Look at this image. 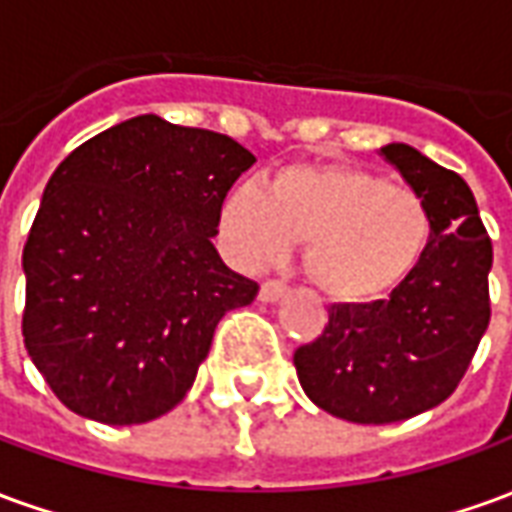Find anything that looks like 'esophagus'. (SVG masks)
Returning <instances> with one entry per match:
<instances>
[{
    "label": "esophagus",
    "instance_id": "esophagus-1",
    "mask_svg": "<svg viewBox=\"0 0 512 512\" xmlns=\"http://www.w3.org/2000/svg\"><path fill=\"white\" fill-rule=\"evenodd\" d=\"M288 293V285L285 282H279V279H266L263 285H260V301H279L282 296Z\"/></svg>",
    "mask_w": 512,
    "mask_h": 512
}]
</instances>
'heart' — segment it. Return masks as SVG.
Returning <instances> with one entry per match:
<instances>
[{
	"label": "heart",
	"mask_w": 512,
	"mask_h": 512,
	"mask_svg": "<svg viewBox=\"0 0 512 512\" xmlns=\"http://www.w3.org/2000/svg\"><path fill=\"white\" fill-rule=\"evenodd\" d=\"M219 230L235 263L274 266L307 244V274L332 301L373 304L406 282L428 252V202L376 172L299 164L260 183H238L222 202Z\"/></svg>",
	"instance_id": "heart-1"
}]
</instances>
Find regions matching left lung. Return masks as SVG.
<instances>
[{"mask_svg": "<svg viewBox=\"0 0 512 512\" xmlns=\"http://www.w3.org/2000/svg\"><path fill=\"white\" fill-rule=\"evenodd\" d=\"M381 156L428 202V252L389 299L332 304L321 337L293 354L312 403L359 425L400 422L444 403L491 321L494 249L472 189L403 142L381 147Z\"/></svg>", "mask_w": 512, "mask_h": 512, "instance_id": "obj_1", "label": "left lung"}]
</instances>
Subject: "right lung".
I'll list each match as a JSON object with an SVG mask.
<instances>
[{"instance_id":"1","label":"right lung","mask_w":512,"mask_h":512,"mask_svg":"<svg viewBox=\"0 0 512 512\" xmlns=\"http://www.w3.org/2000/svg\"><path fill=\"white\" fill-rule=\"evenodd\" d=\"M252 164L230 136L139 115L54 169L21 260V332L62 406L139 425L186 397L216 323L260 290L211 241Z\"/></svg>"}]
</instances>
